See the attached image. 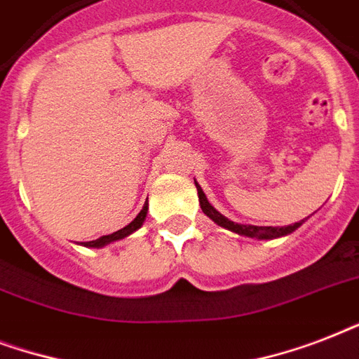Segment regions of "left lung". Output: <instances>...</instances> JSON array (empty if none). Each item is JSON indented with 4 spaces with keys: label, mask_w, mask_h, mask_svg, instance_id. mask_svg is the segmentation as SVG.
Returning <instances> with one entry per match:
<instances>
[{
    "label": "left lung",
    "mask_w": 359,
    "mask_h": 359,
    "mask_svg": "<svg viewBox=\"0 0 359 359\" xmlns=\"http://www.w3.org/2000/svg\"><path fill=\"white\" fill-rule=\"evenodd\" d=\"M197 188V196H199V205H201L203 212L207 214L208 218L212 219L214 224H218L219 227H225V229L233 231V233H238V235L250 236V238H278V236H285L292 233L294 229H298L302 224H304V219L302 222H296L292 225H287V227H257V225H242V224H235V222H231L224 216V214H219L216 208L208 203L207 196L203 194L201 186L196 182Z\"/></svg>",
    "instance_id": "obj_1"
}]
</instances>
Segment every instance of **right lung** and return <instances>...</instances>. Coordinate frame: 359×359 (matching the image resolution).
<instances>
[{"instance_id":"obj_1","label":"right lung","mask_w":359,"mask_h":359,"mask_svg":"<svg viewBox=\"0 0 359 359\" xmlns=\"http://www.w3.org/2000/svg\"><path fill=\"white\" fill-rule=\"evenodd\" d=\"M147 210H149V207L141 208V212L137 214L134 218V222H130L126 227H123V229H119L117 233H111V235H106V236H100V238L97 240H91V242H83V245H87V248H100V245H106L109 244V242H115V240H121L124 238V236H128L130 233H134L135 229H140L141 225H143V222H145V216H147Z\"/></svg>"}]
</instances>
